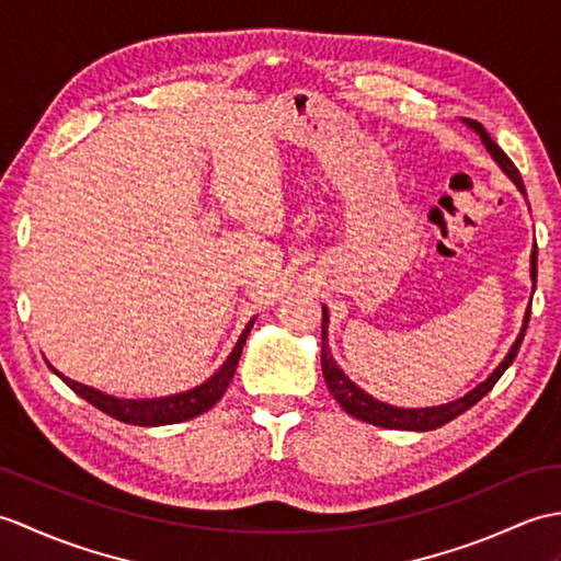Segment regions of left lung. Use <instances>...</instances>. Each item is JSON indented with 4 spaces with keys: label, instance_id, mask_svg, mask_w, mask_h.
Here are the masks:
<instances>
[{
    "label": "left lung",
    "instance_id": "1",
    "mask_svg": "<svg viewBox=\"0 0 561 561\" xmlns=\"http://www.w3.org/2000/svg\"><path fill=\"white\" fill-rule=\"evenodd\" d=\"M465 123H468L474 129V133L482 137L486 151L492 153V159L499 165H502V171L511 178V181L516 183L520 193L526 195V185H523V181H520V173L514 165V161H511L506 153L502 151V147H499L496 141L490 135H486V129L480 123H474V121H465ZM530 277H533V284H535V279H538V250H533V255H530ZM528 320H530V306L526 311V318H523L520 335L516 337L514 347L508 350L506 359L494 368V374L486 378L484 383H480L478 388L470 390L465 398H458V400H453L448 404H438V408H416V410L392 408V404L378 402L376 398L368 396V392H364L359 386L352 383V380L344 376V371L335 364V359H332V354H330V347H328V308L325 306H323V350H320V364H323V376H325V383H328L330 392L340 402V408H344V412L352 414L354 420H362V422H368L374 426H383V428H404V432H432V428L444 426L446 422L456 420V416L462 414L465 410H470L472 404H478L486 396V392L494 388V383L499 378H502V374L511 366V362L516 359L523 335H526Z\"/></svg>",
    "mask_w": 561,
    "mask_h": 561
}]
</instances>
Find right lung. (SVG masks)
Listing matches in <instances>:
<instances>
[{
	"mask_svg": "<svg viewBox=\"0 0 561 561\" xmlns=\"http://www.w3.org/2000/svg\"><path fill=\"white\" fill-rule=\"evenodd\" d=\"M255 318L250 320L245 325L243 335L238 337L233 352L229 354V359L224 362V366L219 368L217 374L211 378H207L205 383L193 388V390H185V392H178V396H169V398H151V400H125V398H113V396H105V392L96 390V388H89V386H81L77 380H71L67 376H62L53 368V371L65 380V383L77 392L79 398H83L87 402H91L93 408H99L101 412L111 414L113 420H121L125 424H135V426H163V424H178V422H185V420H193V416L202 414L211 410L214 404L221 400V396L229 388L233 371L238 366V359H241V352H243V344L250 328H253Z\"/></svg>",
	"mask_w": 561,
	"mask_h": 561,
	"instance_id": "right-lung-1",
	"label": "right lung"
}]
</instances>
